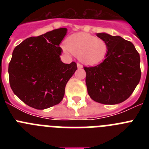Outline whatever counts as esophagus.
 I'll return each mask as SVG.
<instances>
[{"label": "esophagus", "instance_id": "1", "mask_svg": "<svg viewBox=\"0 0 149 149\" xmlns=\"http://www.w3.org/2000/svg\"><path fill=\"white\" fill-rule=\"evenodd\" d=\"M77 68H83V65H81V63H77Z\"/></svg>", "mask_w": 149, "mask_h": 149}]
</instances>
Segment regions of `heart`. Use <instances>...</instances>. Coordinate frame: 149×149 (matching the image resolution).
Masks as SVG:
<instances>
[{
  "label": "heart",
  "mask_w": 149,
  "mask_h": 149,
  "mask_svg": "<svg viewBox=\"0 0 149 149\" xmlns=\"http://www.w3.org/2000/svg\"><path fill=\"white\" fill-rule=\"evenodd\" d=\"M64 50L78 56L83 63L95 65L104 60L109 48L104 39L80 33L73 34L66 39Z\"/></svg>",
  "instance_id": "obj_1"
}]
</instances>
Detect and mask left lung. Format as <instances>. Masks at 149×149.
<instances>
[{
	"label": "left lung",
	"mask_w": 149,
	"mask_h": 149,
	"mask_svg": "<svg viewBox=\"0 0 149 149\" xmlns=\"http://www.w3.org/2000/svg\"><path fill=\"white\" fill-rule=\"evenodd\" d=\"M109 51L99 65L84 67L90 98L104 104H116L131 96L141 77L140 57L132 42L119 36L97 33Z\"/></svg>",
	"instance_id": "8db88e82"
}]
</instances>
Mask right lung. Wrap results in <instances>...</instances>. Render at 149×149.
Masks as SVG:
<instances>
[{"instance_id": "right-lung-1", "label": "right lung", "mask_w": 149, "mask_h": 149, "mask_svg": "<svg viewBox=\"0 0 149 149\" xmlns=\"http://www.w3.org/2000/svg\"><path fill=\"white\" fill-rule=\"evenodd\" d=\"M67 28H59L24 40L15 48L9 63L10 84L14 94L33 108L58 104L77 64L63 63L60 44Z\"/></svg>"}]
</instances>
